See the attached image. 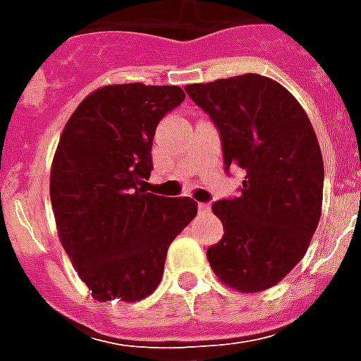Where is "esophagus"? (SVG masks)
I'll return each mask as SVG.
<instances>
[{
	"mask_svg": "<svg viewBox=\"0 0 361 361\" xmlns=\"http://www.w3.org/2000/svg\"><path fill=\"white\" fill-rule=\"evenodd\" d=\"M197 209H199V214H209V212H211V204L199 203V207H197Z\"/></svg>",
	"mask_w": 361,
	"mask_h": 361,
	"instance_id": "34e87169",
	"label": "esophagus"
}]
</instances>
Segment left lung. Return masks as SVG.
I'll list each match as a JSON object with an SVG mask.
<instances>
[{
	"mask_svg": "<svg viewBox=\"0 0 361 361\" xmlns=\"http://www.w3.org/2000/svg\"><path fill=\"white\" fill-rule=\"evenodd\" d=\"M222 139L224 168L245 170L242 193L212 204L224 235L207 250L226 286L279 284L310 247L323 204V157L307 114L280 82L245 73L188 85Z\"/></svg>",
	"mask_w": 361,
	"mask_h": 361,
	"instance_id": "8db88e82",
	"label": "left lung"
}]
</instances>
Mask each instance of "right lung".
Segmentation results:
<instances>
[{"instance_id":"obj_1","label":"right lung","mask_w":361,"mask_h":361,"mask_svg":"<svg viewBox=\"0 0 361 361\" xmlns=\"http://www.w3.org/2000/svg\"><path fill=\"white\" fill-rule=\"evenodd\" d=\"M185 98L180 87L108 85L63 127L50 173L59 242L98 302H139L162 280L173 238L197 214L189 197L142 188L160 119Z\"/></svg>"}]
</instances>
